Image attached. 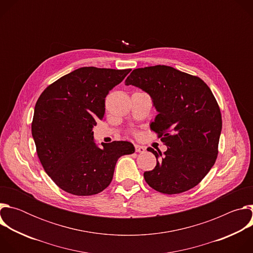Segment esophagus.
Here are the masks:
<instances>
[{
    "label": "esophagus",
    "instance_id": "obj_1",
    "mask_svg": "<svg viewBox=\"0 0 253 253\" xmlns=\"http://www.w3.org/2000/svg\"><path fill=\"white\" fill-rule=\"evenodd\" d=\"M145 147H144V146H141V145H138V144H136V145H135V151L136 152H138V153H144V152H145Z\"/></svg>",
    "mask_w": 253,
    "mask_h": 253
}]
</instances>
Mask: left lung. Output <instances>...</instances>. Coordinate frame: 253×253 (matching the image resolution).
I'll return each instance as SVG.
<instances>
[{
    "label": "left lung",
    "instance_id": "left-lung-1",
    "mask_svg": "<svg viewBox=\"0 0 253 253\" xmlns=\"http://www.w3.org/2000/svg\"><path fill=\"white\" fill-rule=\"evenodd\" d=\"M125 85L150 95L158 112L150 128L167 146L163 154L147 148L157 163L144 172L145 181L164 194L195 187L217 158L222 128L219 106L210 88L199 77L164 65L133 70Z\"/></svg>",
    "mask_w": 253,
    "mask_h": 253
}]
</instances>
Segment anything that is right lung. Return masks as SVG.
<instances>
[{"label":"right lung","mask_w":253,"mask_h":253,"mask_svg":"<svg viewBox=\"0 0 253 253\" xmlns=\"http://www.w3.org/2000/svg\"><path fill=\"white\" fill-rule=\"evenodd\" d=\"M131 70L82 67L48 86L35 106L32 135L46 173L62 190L98 194L112 181L117 160L135 151L128 141H94L105 98Z\"/></svg>","instance_id":"1"}]
</instances>
